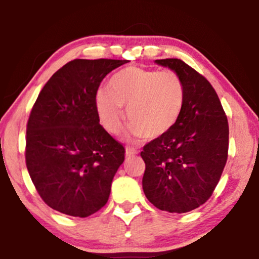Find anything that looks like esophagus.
<instances>
[{
  "label": "esophagus",
  "instance_id": "1",
  "mask_svg": "<svg viewBox=\"0 0 259 259\" xmlns=\"http://www.w3.org/2000/svg\"><path fill=\"white\" fill-rule=\"evenodd\" d=\"M125 154H126V157L135 156V154H138V151H136L135 148H133V147H126V150H125Z\"/></svg>",
  "mask_w": 259,
  "mask_h": 259
}]
</instances>
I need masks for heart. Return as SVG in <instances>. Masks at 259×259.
Returning <instances> with one entry per match:
<instances>
[{
    "label": "heart",
    "mask_w": 259,
    "mask_h": 259,
    "mask_svg": "<svg viewBox=\"0 0 259 259\" xmlns=\"http://www.w3.org/2000/svg\"><path fill=\"white\" fill-rule=\"evenodd\" d=\"M186 88L179 74L171 70L129 67L115 74L108 89L95 95L101 125L118 134L126 119L135 138L157 139L170 132L183 114Z\"/></svg>",
    "instance_id": "b5f03b06"
}]
</instances>
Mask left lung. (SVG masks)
Segmentation results:
<instances>
[{
	"label": "left lung",
	"mask_w": 259,
	"mask_h": 259,
	"mask_svg": "<svg viewBox=\"0 0 259 259\" xmlns=\"http://www.w3.org/2000/svg\"><path fill=\"white\" fill-rule=\"evenodd\" d=\"M156 63L179 74L186 100L177 125L144 146L142 189L158 209L186 213L202 206L219 183L228 159V118L213 86L194 68L178 58Z\"/></svg>",
	"instance_id": "obj_1"
}]
</instances>
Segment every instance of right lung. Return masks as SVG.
<instances>
[{
    "label": "right lung",
    "mask_w": 259,
    "mask_h": 259,
    "mask_svg": "<svg viewBox=\"0 0 259 259\" xmlns=\"http://www.w3.org/2000/svg\"><path fill=\"white\" fill-rule=\"evenodd\" d=\"M126 59H74L45 84L26 124L25 163L45 203L85 218L108 201L125 148L100 124L95 95Z\"/></svg>",
    "instance_id": "obj_1"
}]
</instances>
